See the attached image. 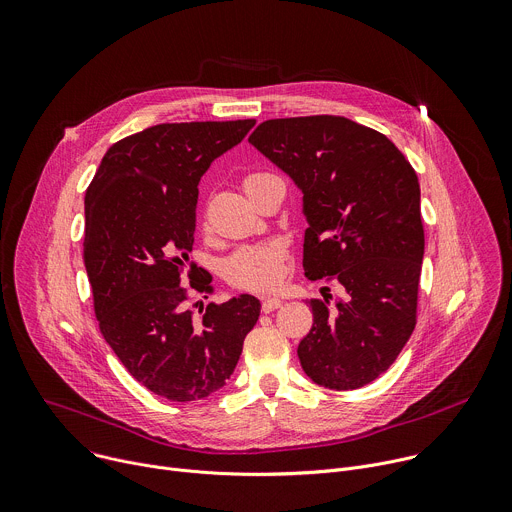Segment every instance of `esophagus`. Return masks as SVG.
Instances as JSON below:
<instances>
[{
  "mask_svg": "<svg viewBox=\"0 0 512 512\" xmlns=\"http://www.w3.org/2000/svg\"><path fill=\"white\" fill-rule=\"evenodd\" d=\"M282 304V300L280 298H276V296H272V298H264L262 300V311L264 313H272V311H276L278 306Z\"/></svg>",
  "mask_w": 512,
  "mask_h": 512,
  "instance_id": "esophagus-1",
  "label": "esophagus"
}]
</instances>
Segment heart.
<instances>
[{"label": "heart", "mask_w": 512, "mask_h": 512, "mask_svg": "<svg viewBox=\"0 0 512 512\" xmlns=\"http://www.w3.org/2000/svg\"><path fill=\"white\" fill-rule=\"evenodd\" d=\"M268 173H250L244 177V189H248L258 179ZM286 250L280 242H262L248 244L230 254L224 262V274L230 282L250 288V290H268L280 284L284 278Z\"/></svg>", "instance_id": "b5f03b06"}]
</instances>
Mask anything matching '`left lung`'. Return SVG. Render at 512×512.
Wrapping results in <instances>:
<instances>
[{"mask_svg":"<svg viewBox=\"0 0 512 512\" xmlns=\"http://www.w3.org/2000/svg\"><path fill=\"white\" fill-rule=\"evenodd\" d=\"M302 191L306 278L345 298H313L298 359L315 383L359 389L397 359L418 317L424 260L420 183L381 133L335 115L264 121L248 139Z\"/></svg>","mask_w":512,"mask_h":512,"instance_id":"1","label":"left lung"}]
</instances>
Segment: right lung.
Wrapping results in <instances>:
<instances>
[{
  "label": "right lung",
  "mask_w": 512,
  "mask_h": 512,
  "mask_svg": "<svg viewBox=\"0 0 512 512\" xmlns=\"http://www.w3.org/2000/svg\"><path fill=\"white\" fill-rule=\"evenodd\" d=\"M254 125L244 119L149 127L115 143L86 189L82 258L100 333L141 385L171 401L222 389L260 317V300L250 294L201 304L195 313L181 284L193 248L197 183ZM193 274L191 288L214 290Z\"/></svg>",
  "instance_id": "1"
}]
</instances>
